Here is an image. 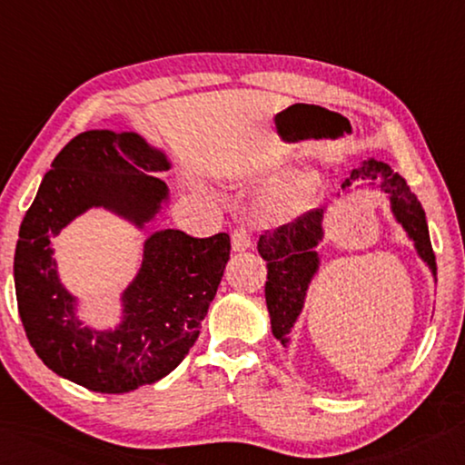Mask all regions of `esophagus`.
<instances>
[{
    "label": "esophagus",
    "mask_w": 465,
    "mask_h": 465,
    "mask_svg": "<svg viewBox=\"0 0 465 465\" xmlns=\"http://www.w3.org/2000/svg\"><path fill=\"white\" fill-rule=\"evenodd\" d=\"M231 245L234 253H242L251 247V234L245 231V228H239L231 234Z\"/></svg>",
    "instance_id": "obj_1"
}]
</instances>
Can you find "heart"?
<instances>
[{
    "label": "heart",
    "mask_w": 465,
    "mask_h": 465,
    "mask_svg": "<svg viewBox=\"0 0 465 465\" xmlns=\"http://www.w3.org/2000/svg\"><path fill=\"white\" fill-rule=\"evenodd\" d=\"M319 187L321 177L314 169L302 167L292 171L265 195L259 206V214L263 223L273 226L294 223L314 206Z\"/></svg>",
    "instance_id": "b5f03b06"
}]
</instances>
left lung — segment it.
I'll list each match as a JSON object with an SVG mask.
<instances>
[{"label": "left lung", "mask_w": 465, "mask_h": 465, "mask_svg": "<svg viewBox=\"0 0 465 465\" xmlns=\"http://www.w3.org/2000/svg\"><path fill=\"white\" fill-rule=\"evenodd\" d=\"M360 182H365L370 187H380V192L388 195L394 220L404 228L406 237L412 241L414 251L420 262H425L437 283V263L429 239L427 216L417 195L411 192L401 175L394 173L388 163L373 157L361 161V165L351 169V173L341 183V190L351 193V187L357 190ZM324 212L327 208L306 212L294 223L262 234L257 242L259 255L267 262L265 302L272 321V332L283 349L290 347L292 329L296 327L300 314H302L312 280L321 272L322 257L316 247L324 241Z\"/></svg>", "instance_id": "8db88e82"}]
</instances>
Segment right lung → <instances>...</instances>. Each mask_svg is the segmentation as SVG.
Wrapping results in <instances>:
<instances>
[{"instance_id":"right-lung-1","label":"right lung","mask_w":465,"mask_h":465,"mask_svg":"<svg viewBox=\"0 0 465 465\" xmlns=\"http://www.w3.org/2000/svg\"><path fill=\"white\" fill-rule=\"evenodd\" d=\"M171 161L133 130H87L56 154L20 226L14 255L18 312L30 345L56 376L102 394H124L173 371L200 335L231 259V239L161 228L121 295L116 328L94 330L62 286L50 239L87 209H105L139 232L169 203Z\"/></svg>"}]
</instances>
